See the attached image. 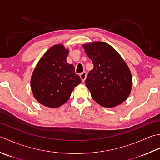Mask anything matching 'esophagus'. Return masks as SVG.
<instances>
[{
	"mask_svg": "<svg viewBox=\"0 0 160 160\" xmlns=\"http://www.w3.org/2000/svg\"><path fill=\"white\" fill-rule=\"evenodd\" d=\"M80 76L81 80H82V82H84V80H85L87 78V73L86 72H82V73H81L80 74Z\"/></svg>",
	"mask_w": 160,
	"mask_h": 160,
	"instance_id": "34e87169",
	"label": "esophagus"
}]
</instances>
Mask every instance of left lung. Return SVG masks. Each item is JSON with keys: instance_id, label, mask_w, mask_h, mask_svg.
Instances as JSON below:
<instances>
[{"instance_id": "left-lung-1", "label": "left lung", "mask_w": 160, "mask_h": 160, "mask_svg": "<svg viewBox=\"0 0 160 160\" xmlns=\"http://www.w3.org/2000/svg\"><path fill=\"white\" fill-rule=\"evenodd\" d=\"M83 48L93 64L85 80L93 99L108 108L121 104L129 96L132 85V74L126 62L105 42L87 43Z\"/></svg>"}]
</instances>
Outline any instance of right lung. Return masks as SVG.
<instances>
[{
  "mask_svg": "<svg viewBox=\"0 0 160 160\" xmlns=\"http://www.w3.org/2000/svg\"><path fill=\"white\" fill-rule=\"evenodd\" d=\"M68 51L62 44L52 46L37 63L31 77L33 96L41 104L56 108L67 102L81 82L73 64L67 62Z\"/></svg>",
  "mask_w": 160,
  "mask_h": 160,
  "instance_id": "1",
  "label": "right lung"
}]
</instances>
